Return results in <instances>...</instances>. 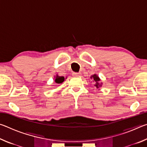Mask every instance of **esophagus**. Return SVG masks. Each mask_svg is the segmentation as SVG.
I'll use <instances>...</instances> for the list:
<instances>
[{
  "label": "esophagus",
  "mask_w": 147,
  "mask_h": 147,
  "mask_svg": "<svg viewBox=\"0 0 147 147\" xmlns=\"http://www.w3.org/2000/svg\"><path fill=\"white\" fill-rule=\"evenodd\" d=\"M81 75L80 73H73V76H80Z\"/></svg>",
  "instance_id": "1"
}]
</instances>
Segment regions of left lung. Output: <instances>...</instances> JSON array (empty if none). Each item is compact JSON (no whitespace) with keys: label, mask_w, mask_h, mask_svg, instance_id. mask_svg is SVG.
I'll use <instances>...</instances> for the list:
<instances>
[{"label":"left lung","mask_w":147,"mask_h":147,"mask_svg":"<svg viewBox=\"0 0 147 147\" xmlns=\"http://www.w3.org/2000/svg\"><path fill=\"white\" fill-rule=\"evenodd\" d=\"M91 78H93L94 82H95V84H94V86L96 87V88H99V87L101 86V84H99L98 82L100 81V78H98V76H97L96 74H94V75L92 76L91 77Z\"/></svg>","instance_id":"obj_1"}]
</instances>
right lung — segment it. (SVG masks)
Instances as JSON below:
<instances>
[{"mask_svg": "<svg viewBox=\"0 0 147 147\" xmlns=\"http://www.w3.org/2000/svg\"><path fill=\"white\" fill-rule=\"evenodd\" d=\"M64 80H65V78H64L63 76H57L56 77L55 82H56V83L58 84H60L63 82Z\"/></svg>", "mask_w": 147, "mask_h": 147, "instance_id": "1", "label": "right lung"}]
</instances>
